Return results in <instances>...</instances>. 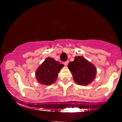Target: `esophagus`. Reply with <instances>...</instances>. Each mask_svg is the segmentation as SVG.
Here are the masks:
<instances>
[{"label":"esophagus","instance_id":"obj_1","mask_svg":"<svg viewBox=\"0 0 122 122\" xmlns=\"http://www.w3.org/2000/svg\"><path fill=\"white\" fill-rule=\"evenodd\" d=\"M64 64L65 66H68V61H65V62H64Z\"/></svg>","mask_w":122,"mask_h":122}]
</instances>
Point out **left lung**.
I'll list each match as a JSON object with an SVG mask.
<instances>
[{
    "label": "left lung",
    "instance_id": "left-lung-1",
    "mask_svg": "<svg viewBox=\"0 0 122 122\" xmlns=\"http://www.w3.org/2000/svg\"><path fill=\"white\" fill-rule=\"evenodd\" d=\"M68 67L74 81L79 85H88L96 77V68L83 56H76L73 61L69 62Z\"/></svg>",
    "mask_w": 122,
    "mask_h": 122
}]
</instances>
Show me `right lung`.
Returning a JSON list of instances; mask_svg holds the SVG:
<instances>
[{
    "label": "right lung",
    "instance_id": "right-lung-1",
    "mask_svg": "<svg viewBox=\"0 0 122 122\" xmlns=\"http://www.w3.org/2000/svg\"><path fill=\"white\" fill-rule=\"evenodd\" d=\"M63 67V64L52 58H46L35 72L38 83L46 86L52 84L57 79L58 74Z\"/></svg>",
    "mask_w": 122,
    "mask_h": 122
}]
</instances>
